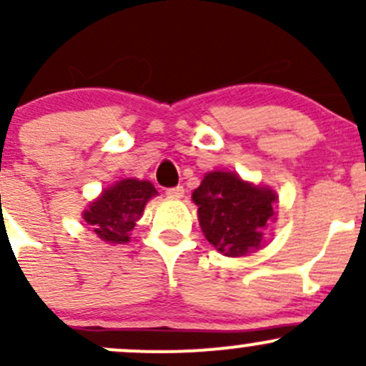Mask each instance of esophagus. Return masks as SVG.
<instances>
[{
  "label": "esophagus",
  "instance_id": "1",
  "mask_svg": "<svg viewBox=\"0 0 366 366\" xmlns=\"http://www.w3.org/2000/svg\"><path fill=\"white\" fill-rule=\"evenodd\" d=\"M166 194H168L169 198H180L184 194V187L182 186L168 187V189H166Z\"/></svg>",
  "mask_w": 366,
  "mask_h": 366
}]
</instances>
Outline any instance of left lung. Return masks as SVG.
<instances>
[{"mask_svg":"<svg viewBox=\"0 0 366 366\" xmlns=\"http://www.w3.org/2000/svg\"><path fill=\"white\" fill-rule=\"evenodd\" d=\"M207 241L227 257L260 248L262 230L274 217L276 194L230 172H210L193 193Z\"/></svg>","mask_w":366,"mask_h":366,"instance_id":"1","label":"left lung"}]
</instances>
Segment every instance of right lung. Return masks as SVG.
<instances>
[{"label":"right lung","mask_w":366,"mask_h":366,"mask_svg":"<svg viewBox=\"0 0 366 366\" xmlns=\"http://www.w3.org/2000/svg\"><path fill=\"white\" fill-rule=\"evenodd\" d=\"M154 194H157L156 187L147 180H120L84 210L83 217L102 241L127 242L129 232Z\"/></svg>","instance_id":"obj_1"}]
</instances>
